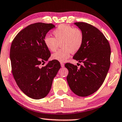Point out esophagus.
Here are the masks:
<instances>
[{"label":"esophagus","mask_w":122,"mask_h":122,"mask_svg":"<svg viewBox=\"0 0 122 122\" xmlns=\"http://www.w3.org/2000/svg\"><path fill=\"white\" fill-rule=\"evenodd\" d=\"M61 66L62 67H64V64L63 63H61Z\"/></svg>","instance_id":"1"}]
</instances>
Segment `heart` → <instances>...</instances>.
<instances>
[{
	"label": "heart",
	"instance_id": "1",
	"mask_svg": "<svg viewBox=\"0 0 122 122\" xmlns=\"http://www.w3.org/2000/svg\"><path fill=\"white\" fill-rule=\"evenodd\" d=\"M54 37L46 35L44 43L51 52H55L59 44L61 49L51 56V58L63 62L69 58L71 53H76L81 48L84 41L82 31L77 28L66 25H60L52 32Z\"/></svg>",
	"mask_w": 122,
	"mask_h": 122
}]
</instances>
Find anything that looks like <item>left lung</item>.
I'll list each match as a JSON object with an SVG mask.
<instances>
[{"mask_svg":"<svg viewBox=\"0 0 122 122\" xmlns=\"http://www.w3.org/2000/svg\"><path fill=\"white\" fill-rule=\"evenodd\" d=\"M84 36L81 48L73 57L83 65L67 63V81L73 92L79 97H87L97 91L103 84L110 65L109 43L100 30L86 22H75Z\"/></svg>","mask_w":122,"mask_h":122,"instance_id":"8db88e82","label":"left lung"}]
</instances>
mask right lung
Masks as SVG:
<instances>
[{
  "label": "right lung",
  "mask_w": 122,
  "mask_h": 122,
  "mask_svg": "<svg viewBox=\"0 0 122 122\" xmlns=\"http://www.w3.org/2000/svg\"><path fill=\"white\" fill-rule=\"evenodd\" d=\"M55 25L35 23L21 30L13 40L10 49L12 72L20 89L31 99H42L48 94L52 81L61 68L56 60L49 61L51 53L44 43L46 33Z\"/></svg>",
  "instance_id": "add662e5"
}]
</instances>
